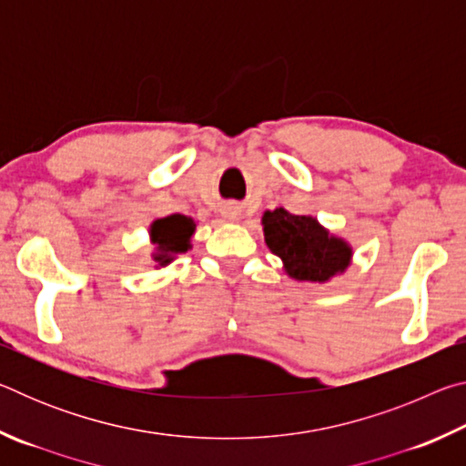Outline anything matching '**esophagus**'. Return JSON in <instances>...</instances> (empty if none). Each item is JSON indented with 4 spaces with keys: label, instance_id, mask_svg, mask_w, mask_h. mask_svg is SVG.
<instances>
[{
    "label": "esophagus",
    "instance_id": "34e87169",
    "mask_svg": "<svg viewBox=\"0 0 466 466\" xmlns=\"http://www.w3.org/2000/svg\"><path fill=\"white\" fill-rule=\"evenodd\" d=\"M222 214H224L226 219H230V222H238V219H240V208H238V205H226Z\"/></svg>",
    "mask_w": 466,
    "mask_h": 466
}]
</instances>
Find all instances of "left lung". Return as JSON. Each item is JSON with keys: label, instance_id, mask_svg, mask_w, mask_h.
Here are the masks:
<instances>
[{"label": "left lung", "instance_id": "8db88e82", "mask_svg": "<svg viewBox=\"0 0 466 466\" xmlns=\"http://www.w3.org/2000/svg\"><path fill=\"white\" fill-rule=\"evenodd\" d=\"M265 242L281 258L288 278L309 283H329L353 263V247L312 216H294L283 208L263 218Z\"/></svg>", "mask_w": 466, "mask_h": 466}]
</instances>
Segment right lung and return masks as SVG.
Segmentation results:
<instances>
[{"mask_svg": "<svg viewBox=\"0 0 466 466\" xmlns=\"http://www.w3.org/2000/svg\"><path fill=\"white\" fill-rule=\"evenodd\" d=\"M197 230V222L187 216H167L154 219L149 224V242H152V258L154 269H164L168 267L178 255H185L187 250L193 248V236Z\"/></svg>", "mask_w": 466, "mask_h": 466, "instance_id": "add662e5", "label": "right lung"}]
</instances>
